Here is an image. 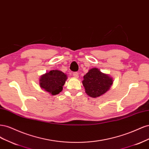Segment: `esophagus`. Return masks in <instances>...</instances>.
I'll use <instances>...</instances> for the list:
<instances>
[{
  "instance_id": "1",
  "label": "esophagus",
  "mask_w": 149,
  "mask_h": 149,
  "mask_svg": "<svg viewBox=\"0 0 149 149\" xmlns=\"http://www.w3.org/2000/svg\"><path fill=\"white\" fill-rule=\"evenodd\" d=\"M73 75L75 78H78V77H79V73H77V72H74V73H73Z\"/></svg>"
}]
</instances>
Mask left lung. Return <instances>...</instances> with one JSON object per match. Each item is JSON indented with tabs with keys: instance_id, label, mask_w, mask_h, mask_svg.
<instances>
[{
	"instance_id": "8db88e82",
	"label": "left lung",
	"mask_w": 149,
	"mask_h": 149,
	"mask_svg": "<svg viewBox=\"0 0 149 149\" xmlns=\"http://www.w3.org/2000/svg\"><path fill=\"white\" fill-rule=\"evenodd\" d=\"M83 78L82 83L85 92L89 96L93 98L105 94L113 83V79L111 76L102 73L97 68L90 69Z\"/></svg>"
}]
</instances>
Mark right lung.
Wrapping results in <instances>:
<instances>
[{"label":"right lung","instance_id":"1","mask_svg":"<svg viewBox=\"0 0 149 149\" xmlns=\"http://www.w3.org/2000/svg\"><path fill=\"white\" fill-rule=\"evenodd\" d=\"M67 78V75L63 72L53 70L40 76L39 84L42 89L55 96L62 91Z\"/></svg>","mask_w":149,"mask_h":149}]
</instances>
